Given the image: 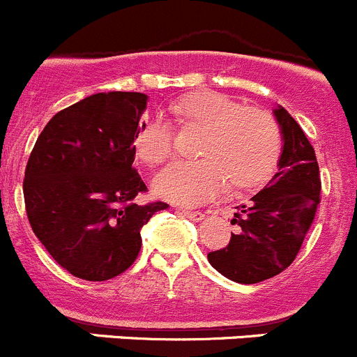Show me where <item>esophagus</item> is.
Here are the masks:
<instances>
[{
  "instance_id": "34e87169",
  "label": "esophagus",
  "mask_w": 357,
  "mask_h": 357,
  "mask_svg": "<svg viewBox=\"0 0 357 357\" xmlns=\"http://www.w3.org/2000/svg\"><path fill=\"white\" fill-rule=\"evenodd\" d=\"M180 213H182L183 217L189 218V220H194V222H199L204 218V213H201V211H196V210H187V208H182Z\"/></svg>"
}]
</instances>
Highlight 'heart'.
Returning <instances> with one entry per match:
<instances>
[{"instance_id": "b5f03b06", "label": "heart", "mask_w": 357, "mask_h": 357, "mask_svg": "<svg viewBox=\"0 0 357 357\" xmlns=\"http://www.w3.org/2000/svg\"><path fill=\"white\" fill-rule=\"evenodd\" d=\"M183 125L208 130L197 161H175L154 178L158 196L178 204H201L224 190L259 187L271 178L281 154V130L269 112L243 107L217 91H197L172 105ZM174 128L165 116L142 123L135 137L137 158L158 167L170 158Z\"/></svg>"}]
</instances>
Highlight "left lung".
Segmentation results:
<instances>
[{
  "label": "left lung",
  "mask_w": 357,
  "mask_h": 357,
  "mask_svg": "<svg viewBox=\"0 0 357 357\" xmlns=\"http://www.w3.org/2000/svg\"><path fill=\"white\" fill-rule=\"evenodd\" d=\"M274 116L283 137L278 174L248 204L236 206L239 231L225 248L208 253L222 276L241 284L260 283L283 273L295 260L319 204V167L300 125L281 105Z\"/></svg>",
  "instance_id": "1"
}]
</instances>
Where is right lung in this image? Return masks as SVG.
Instances as JSON below:
<instances>
[{"instance_id": "add662e5", "label": "right lung", "mask_w": 357, "mask_h": 357, "mask_svg": "<svg viewBox=\"0 0 357 357\" xmlns=\"http://www.w3.org/2000/svg\"><path fill=\"white\" fill-rule=\"evenodd\" d=\"M146 93H95L62 109L38 137L24 177L36 238L59 266L86 281L125 273L140 231L167 203L137 204L147 187L137 170L135 137Z\"/></svg>"}]
</instances>
